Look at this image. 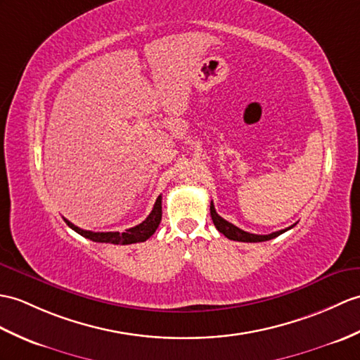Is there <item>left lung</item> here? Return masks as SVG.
<instances>
[{"instance_id":"obj_1","label":"left lung","mask_w":360,"mask_h":360,"mask_svg":"<svg viewBox=\"0 0 360 360\" xmlns=\"http://www.w3.org/2000/svg\"><path fill=\"white\" fill-rule=\"evenodd\" d=\"M210 214H212V219H213L214 227L219 230V233H222L225 238H229L231 240H239V242H264V240H270V239H273L276 236L282 235V233H285L287 230L293 229L295 225H296V224H293V225H291V227H288L285 230L274 231V233H270V235H253V233H248V231L240 230V229L236 227V225H233L231 222L221 218V216L216 213L213 202L210 204Z\"/></svg>"}]
</instances>
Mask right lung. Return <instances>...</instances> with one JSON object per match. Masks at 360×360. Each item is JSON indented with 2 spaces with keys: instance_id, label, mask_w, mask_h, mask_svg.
<instances>
[{
  "instance_id": "1",
  "label": "right lung",
  "mask_w": 360,
  "mask_h": 360,
  "mask_svg": "<svg viewBox=\"0 0 360 360\" xmlns=\"http://www.w3.org/2000/svg\"><path fill=\"white\" fill-rule=\"evenodd\" d=\"M162 198L158 196L156 202L153 205V210L147 216L146 221H142L136 227H131L129 230H125L124 233L120 231H89V230H82L77 225H73L70 221H65V224L69 225L72 230H75L78 235L84 236L94 242H105V244H115V245H127V244H135V242H144L150 236L153 235L156 229L160 227V222L162 218Z\"/></svg>"
}]
</instances>
